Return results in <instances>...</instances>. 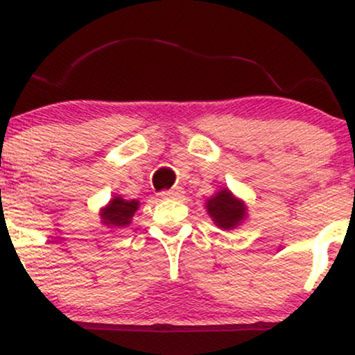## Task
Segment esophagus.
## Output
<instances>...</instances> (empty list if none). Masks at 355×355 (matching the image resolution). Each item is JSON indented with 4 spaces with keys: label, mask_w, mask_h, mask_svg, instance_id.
Instances as JSON below:
<instances>
[{
    "label": "esophagus",
    "mask_w": 355,
    "mask_h": 355,
    "mask_svg": "<svg viewBox=\"0 0 355 355\" xmlns=\"http://www.w3.org/2000/svg\"><path fill=\"white\" fill-rule=\"evenodd\" d=\"M183 193H185V191H183L182 187H175V189H172V190L162 191L160 197L162 198H182Z\"/></svg>",
    "instance_id": "1"
}]
</instances>
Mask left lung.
I'll return each instance as SVG.
<instances>
[{
    "label": "left lung",
    "mask_w": 355,
    "mask_h": 355,
    "mask_svg": "<svg viewBox=\"0 0 355 355\" xmlns=\"http://www.w3.org/2000/svg\"><path fill=\"white\" fill-rule=\"evenodd\" d=\"M214 223L223 230H232L247 217V207L229 189L218 190L205 203Z\"/></svg>",
    "instance_id": "1"
}]
</instances>
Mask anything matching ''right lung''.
<instances>
[{
    "label": "right lung",
    "mask_w": 355,
    "mask_h": 355,
    "mask_svg": "<svg viewBox=\"0 0 355 355\" xmlns=\"http://www.w3.org/2000/svg\"><path fill=\"white\" fill-rule=\"evenodd\" d=\"M140 205L138 200H125L121 197H115L108 202V205L100 211V218L103 225L108 229H121L130 225L132 217Z\"/></svg>",
    "instance_id": "obj_1"
}]
</instances>
